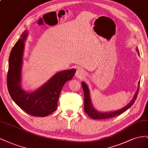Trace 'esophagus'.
Segmentation results:
<instances>
[{
	"instance_id": "34e87169",
	"label": "esophagus",
	"mask_w": 148,
	"mask_h": 148,
	"mask_svg": "<svg viewBox=\"0 0 148 148\" xmlns=\"http://www.w3.org/2000/svg\"><path fill=\"white\" fill-rule=\"evenodd\" d=\"M86 75V72L82 69H78L75 73V76L78 78L82 79Z\"/></svg>"
}]
</instances>
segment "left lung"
<instances>
[{
	"mask_svg": "<svg viewBox=\"0 0 148 148\" xmlns=\"http://www.w3.org/2000/svg\"><path fill=\"white\" fill-rule=\"evenodd\" d=\"M137 48L136 51L138 54H140L138 48ZM81 84L82 86L84 94V112H85L92 119L101 120V119H110V118L115 117L118 115H120V114L123 113L126 110H127L129 108H130L131 106H132L134 102H135V100L136 99L139 89H140V81L138 82V89L136 92H135V94L132 100H131V102L128 104L126 105V106L124 107L123 108H122L120 110H118L110 112H98L97 110H96V109H95V108L93 107V105L92 104L90 95V91H89V89H88L87 85L84 82H82Z\"/></svg>",
	"mask_w": 148,
	"mask_h": 148,
	"instance_id": "1",
	"label": "left lung"
}]
</instances>
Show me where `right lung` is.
<instances>
[{"mask_svg":"<svg viewBox=\"0 0 148 148\" xmlns=\"http://www.w3.org/2000/svg\"><path fill=\"white\" fill-rule=\"evenodd\" d=\"M28 36L25 31L12 48L7 73L8 92L15 103L32 116L45 117L58 108L61 91L65 83L75 74V69L58 72L36 90L28 92L22 87V67L25 41Z\"/></svg>","mask_w":148,"mask_h":148,"instance_id":"obj_1","label":"right lung"}]
</instances>
